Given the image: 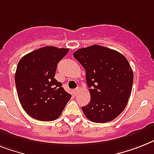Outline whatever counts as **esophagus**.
Segmentation results:
<instances>
[{
    "label": "esophagus",
    "mask_w": 154,
    "mask_h": 154,
    "mask_svg": "<svg viewBox=\"0 0 154 154\" xmlns=\"http://www.w3.org/2000/svg\"><path fill=\"white\" fill-rule=\"evenodd\" d=\"M79 91H80V89L79 88V87H77V88L75 89V90H74V91H74V94H75L77 95V94H79Z\"/></svg>",
    "instance_id": "esophagus-1"
}]
</instances>
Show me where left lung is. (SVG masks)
Instances as JSON below:
<instances>
[{
  "label": "left lung",
  "mask_w": 154,
  "mask_h": 154,
  "mask_svg": "<svg viewBox=\"0 0 154 154\" xmlns=\"http://www.w3.org/2000/svg\"><path fill=\"white\" fill-rule=\"evenodd\" d=\"M73 56L86 70L91 101L82 107L86 118L107 123L125 109L131 94L134 75L129 62L119 52L94 45L78 49Z\"/></svg>",
  "instance_id": "obj_1"
}]
</instances>
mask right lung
<instances>
[{"label":"right lung","mask_w":154,"mask_h":154,"mask_svg":"<svg viewBox=\"0 0 154 154\" xmlns=\"http://www.w3.org/2000/svg\"><path fill=\"white\" fill-rule=\"evenodd\" d=\"M69 49L45 46L23 57L15 75L23 109L30 117L53 121L59 117L72 97L55 78L57 63Z\"/></svg>","instance_id":"right-lung-1"}]
</instances>
